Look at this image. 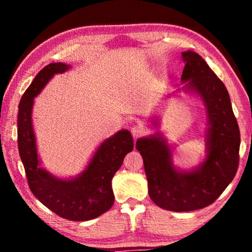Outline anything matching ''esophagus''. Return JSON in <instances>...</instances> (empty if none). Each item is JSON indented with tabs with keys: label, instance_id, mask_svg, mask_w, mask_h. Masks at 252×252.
Segmentation results:
<instances>
[{
	"label": "esophagus",
	"instance_id": "34e87169",
	"mask_svg": "<svg viewBox=\"0 0 252 252\" xmlns=\"http://www.w3.org/2000/svg\"><path fill=\"white\" fill-rule=\"evenodd\" d=\"M144 132H146V130H144L143 126L141 125H135L131 127V133L134 139L140 138V136L144 134Z\"/></svg>",
	"mask_w": 252,
	"mask_h": 252
}]
</instances>
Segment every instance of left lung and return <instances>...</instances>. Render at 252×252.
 <instances>
[{
  "label": "left lung",
  "mask_w": 252,
  "mask_h": 252,
  "mask_svg": "<svg viewBox=\"0 0 252 252\" xmlns=\"http://www.w3.org/2000/svg\"><path fill=\"white\" fill-rule=\"evenodd\" d=\"M182 61L181 80L201 96L207 108L206 160L193 171H180L173 167L171 150L162 136L139 139L135 146L143 158L151 200L177 212L215 202L236 176L240 149V131L223 82L195 52H183Z\"/></svg>",
  "instance_id": "1"
}]
</instances>
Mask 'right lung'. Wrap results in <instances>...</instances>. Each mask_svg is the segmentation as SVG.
Instances as JSON below:
<instances>
[{
  "label": "right lung",
  "instance_id": "1",
  "mask_svg": "<svg viewBox=\"0 0 252 252\" xmlns=\"http://www.w3.org/2000/svg\"><path fill=\"white\" fill-rule=\"evenodd\" d=\"M69 67L63 63H50L37 73L24 92L19 104L18 147L34 197L61 218L87 221L97 218L113 206L111 181L125 157L133 150V138L127 130H121L106 139L87 169L71 180H61L39 168L31 118L33 99L55 73H63Z\"/></svg>",
  "mask_w": 252,
  "mask_h": 252
}]
</instances>
